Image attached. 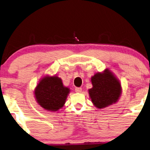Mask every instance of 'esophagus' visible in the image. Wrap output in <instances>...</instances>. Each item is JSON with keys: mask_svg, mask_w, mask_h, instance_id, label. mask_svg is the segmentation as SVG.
I'll return each mask as SVG.
<instances>
[{"mask_svg": "<svg viewBox=\"0 0 150 150\" xmlns=\"http://www.w3.org/2000/svg\"><path fill=\"white\" fill-rule=\"evenodd\" d=\"M75 91L76 92H81V91H82V88H75Z\"/></svg>", "mask_w": 150, "mask_h": 150, "instance_id": "34e87169", "label": "esophagus"}]
</instances>
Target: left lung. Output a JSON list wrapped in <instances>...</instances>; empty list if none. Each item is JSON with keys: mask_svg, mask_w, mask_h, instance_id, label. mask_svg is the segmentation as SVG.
Masks as SVG:
<instances>
[{"mask_svg": "<svg viewBox=\"0 0 150 150\" xmlns=\"http://www.w3.org/2000/svg\"><path fill=\"white\" fill-rule=\"evenodd\" d=\"M91 81L93 88L89 90V95L97 108H104L118 100L121 85L111 72L106 70L102 74H96Z\"/></svg>", "mask_w": 150, "mask_h": 150, "instance_id": "left-lung-1", "label": "left lung"}]
</instances>
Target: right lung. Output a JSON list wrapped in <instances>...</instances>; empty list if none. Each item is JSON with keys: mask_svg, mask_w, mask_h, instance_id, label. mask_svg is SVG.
Here are the masks:
<instances>
[{"mask_svg": "<svg viewBox=\"0 0 150 150\" xmlns=\"http://www.w3.org/2000/svg\"><path fill=\"white\" fill-rule=\"evenodd\" d=\"M69 90L58 76L45 77L40 81L35 95L39 104L47 110L57 111L64 106Z\"/></svg>", "mask_w": 150, "mask_h": 150, "instance_id": "1", "label": "right lung"}]
</instances>
